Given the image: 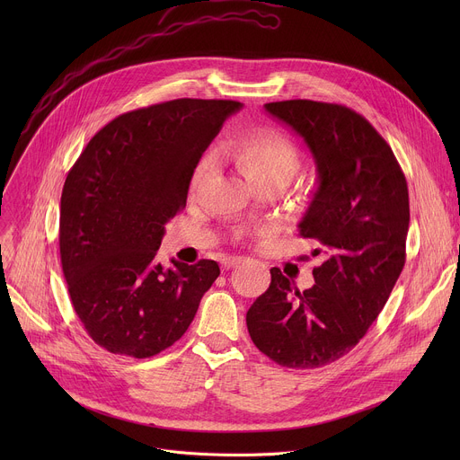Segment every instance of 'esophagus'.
I'll use <instances>...</instances> for the list:
<instances>
[{
  "label": "esophagus",
  "instance_id": "esophagus-1",
  "mask_svg": "<svg viewBox=\"0 0 460 460\" xmlns=\"http://www.w3.org/2000/svg\"><path fill=\"white\" fill-rule=\"evenodd\" d=\"M243 261L242 256H226L222 258V268L224 270H233V268H238Z\"/></svg>",
  "mask_w": 460,
  "mask_h": 460
}]
</instances>
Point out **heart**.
<instances>
[{"label":"heart","mask_w":460,"mask_h":460,"mask_svg":"<svg viewBox=\"0 0 460 460\" xmlns=\"http://www.w3.org/2000/svg\"><path fill=\"white\" fill-rule=\"evenodd\" d=\"M227 156L234 162L238 171L245 176L247 181L254 183L273 176H286L296 171L298 153L295 146L279 130L273 128H258L240 137L229 149ZM215 165L213 155L204 156L199 165L194 167L190 176V189H199L206 178L211 174ZM271 229H260L258 236H268Z\"/></svg>","instance_id":"obj_1"}]
</instances>
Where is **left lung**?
I'll use <instances>...</instances> for the list:
<instances>
[{"instance_id": "left-lung-1", "label": "left lung", "mask_w": 460, "mask_h": 460, "mask_svg": "<svg viewBox=\"0 0 460 460\" xmlns=\"http://www.w3.org/2000/svg\"><path fill=\"white\" fill-rule=\"evenodd\" d=\"M266 111L300 135L314 158L318 189L298 227L325 260L305 291L273 268L270 289L245 322L273 362L313 369L348 355L395 288L406 261L408 183L387 142L353 109L286 100Z\"/></svg>"}]
</instances>
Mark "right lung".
<instances>
[{
	"label": "right lung",
	"mask_w": 460,
	"mask_h": 460,
	"mask_svg": "<svg viewBox=\"0 0 460 460\" xmlns=\"http://www.w3.org/2000/svg\"><path fill=\"white\" fill-rule=\"evenodd\" d=\"M233 100L180 98L123 112L91 138L65 180L59 256L73 307L109 353L149 358L187 332L220 275L215 260L156 261L185 208L192 171Z\"/></svg>",
	"instance_id": "right-lung-1"
}]
</instances>
